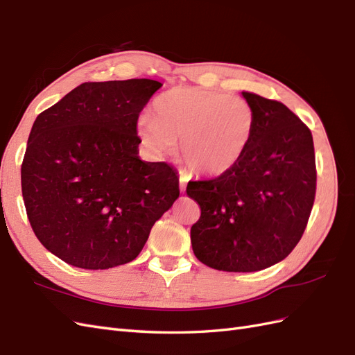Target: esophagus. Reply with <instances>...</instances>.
<instances>
[{
  "instance_id": "obj_1",
  "label": "esophagus",
  "mask_w": 355,
  "mask_h": 355,
  "mask_svg": "<svg viewBox=\"0 0 355 355\" xmlns=\"http://www.w3.org/2000/svg\"><path fill=\"white\" fill-rule=\"evenodd\" d=\"M179 182H180V191H182V192H185V189H187V184H188V176H187V173H184V171H180V175H179Z\"/></svg>"
}]
</instances>
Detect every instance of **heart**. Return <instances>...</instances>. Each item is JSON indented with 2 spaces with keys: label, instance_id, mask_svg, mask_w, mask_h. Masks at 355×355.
<instances>
[{
  "label": "heart",
  "instance_id": "heart-1",
  "mask_svg": "<svg viewBox=\"0 0 355 355\" xmlns=\"http://www.w3.org/2000/svg\"><path fill=\"white\" fill-rule=\"evenodd\" d=\"M256 125L253 106L241 98L196 87H178L159 94L153 116L142 115L136 130L155 154L180 142V154L196 173L219 176L239 163L249 148Z\"/></svg>",
  "mask_w": 355,
  "mask_h": 355
}]
</instances>
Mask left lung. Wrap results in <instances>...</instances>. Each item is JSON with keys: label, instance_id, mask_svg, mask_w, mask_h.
I'll list each match as a JSON object with an SVG mask.
<instances>
[{"label": "left lung", "instance_id": "left-lung-1", "mask_svg": "<svg viewBox=\"0 0 355 355\" xmlns=\"http://www.w3.org/2000/svg\"><path fill=\"white\" fill-rule=\"evenodd\" d=\"M241 94L256 114L249 148L227 173L187 187L201 209L191 227L192 250L228 272L261 271L288 256L302 239L317 187L306 124L282 102Z\"/></svg>", "mask_w": 355, "mask_h": 355}]
</instances>
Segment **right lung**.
<instances>
[{"mask_svg":"<svg viewBox=\"0 0 355 355\" xmlns=\"http://www.w3.org/2000/svg\"><path fill=\"white\" fill-rule=\"evenodd\" d=\"M161 85L83 83L37 116L22 196L32 231L63 262L84 270L132 262L179 197L173 167L137 157V118Z\"/></svg>","mask_w":355,"mask_h":355,"instance_id":"1","label":"right lung"}]
</instances>
